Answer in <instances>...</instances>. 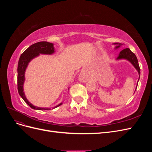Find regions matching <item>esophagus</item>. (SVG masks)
I'll use <instances>...</instances> for the list:
<instances>
[{
    "mask_svg": "<svg viewBox=\"0 0 152 152\" xmlns=\"http://www.w3.org/2000/svg\"><path fill=\"white\" fill-rule=\"evenodd\" d=\"M79 80L82 82H84L86 81V77L83 74H80L79 77Z\"/></svg>",
    "mask_w": 152,
    "mask_h": 152,
    "instance_id": "34e87169",
    "label": "esophagus"
}]
</instances>
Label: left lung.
<instances>
[{
    "mask_svg": "<svg viewBox=\"0 0 152 152\" xmlns=\"http://www.w3.org/2000/svg\"><path fill=\"white\" fill-rule=\"evenodd\" d=\"M114 45H116V46L115 47V49H118L120 48L121 45H123V44H120V43H114ZM117 60H120V59H126L128 61H129L132 65L134 66V67L136 68V70L138 72L139 74V79L140 78V66L138 64V61H137V59L136 56V55L133 53L131 50L129 49V48H126L123 50H122L119 53L118 57L116 58ZM138 79V81H139ZM138 81H137V83H138ZM137 88V86H136ZM136 91V90H135Z\"/></svg>",
    "mask_w": 152,
    "mask_h": 152,
    "instance_id": "obj_1",
    "label": "left lung"
}]
</instances>
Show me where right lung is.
Instances as JSON below:
<instances>
[{
  "label": "right lung",
  "mask_w": 152,
  "mask_h": 152,
  "mask_svg": "<svg viewBox=\"0 0 152 152\" xmlns=\"http://www.w3.org/2000/svg\"><path fill=\"white\" fill-rule=\"evenodd\" d=\"M55 52L54 44L48 42H39L31 45L26 49L25 51L21 54L19 59L18 65V93L21 97L25 101V102L28 104L30 107L34 110H49L51 108H40L32 104L26 98L25 92L23 91V85L25 80V74L26 69L28 66L29 63L35 58L39 56L40 54H53ZM69 90V87H68ZM62 104V103L56 105V107L52 108L54 109L58 107Z\"/></svg>",
  "instance_id": "obj_1"
}]
</instances>
